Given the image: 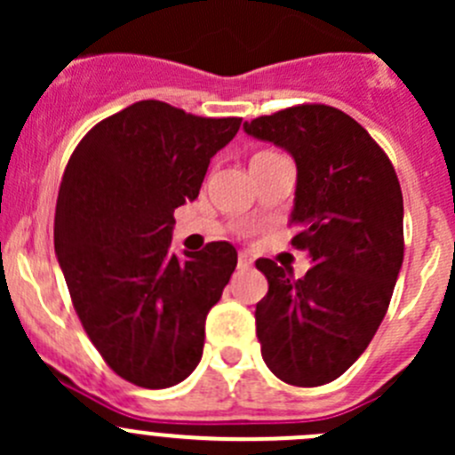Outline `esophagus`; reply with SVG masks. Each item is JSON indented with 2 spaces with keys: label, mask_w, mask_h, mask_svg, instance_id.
<instances>
[{
  "label": "esophagus",
  "mask_w": 455,
  "mask_h": 455,
  "mask_svg": "<svg viewBox=\"0 0 455 455\" xmlns=\"http://www.w3.org/2000/svg\"><path fill=\"white\" fill-rule=\"evenodd\" d=\"M251 264H253V259H251L246 253H240V257H237V268L246 270V268H251Z\"/></svg>",
  "instance_id": "obj_1"
}]
</instances>
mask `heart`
<instances>
[{
    "label": "heart",
    "instance_id": "heart-1",
    "mask_svg": "<svg viewBox=\"0 0 455 455\" xmlns=\"http://www.w3.org/2000/svg\"><path fill=\"white\" fill-rule=\"evenodd\" d=\"M266 156H273L270 151H259V154H255L253 158H266Z\"/></svg>",
    "mask_w": 455,
    "mask_h": 455
}]
</instances>
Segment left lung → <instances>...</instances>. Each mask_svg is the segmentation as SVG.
<instances>
[{"instance_id":"8db88e82","label":"left lung","mask_w":455,"mask_h":455,"mask_svg":"<svg viewBox=\"0 0 455 455\" xmlns=\"http://www.w3.org/2000/svg\"><path fill=\"white\" fill-rule=\"evenodd\" d=\"M244 130L295 158L291 244L313 257L301 279L255 261L268 279L255 308L261 356L283 383L316 387L363 355L387 313L405 251L401 185L379 142L330 105H292Z\"/></svg>"}]
</instances>
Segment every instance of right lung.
<instances>
[{
  "instance_id": "right-lung-1",
  "label": "right lung",
  "mask_w": 455,
  "mask_h": 455,
  "mask_svg": "<svg viewBox=\"0 0 455 455\" xmlns=\"http://www.w3.org/2000/svg\"><path fill=\"white\" fill-rule=\"evenodd\" d=\"M242 118L139 100L96 123L63 172L54 251L81 325L105 363L147 389L185 380L204 321L237 266L228 242L172 253L173 211L196 200Z\"/></svg>"
}]
</instances>
